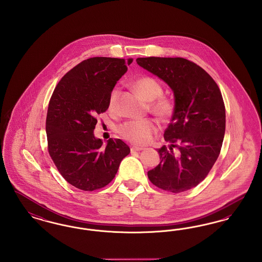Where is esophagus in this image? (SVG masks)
Returning <instances> with one entry per match:
<instances>
[{"instance_id":"esophagus-1","label":"esophagus","mask_w":262,"mask_h":262,"mask_svg":"<svg viewBox=\"0 0 262 262\" xmlns=\"http://www.w3.org/2000/svg\"><path fill=\"white\" fill-rule=\"evenodd\" d=\"M130 150H132V152H135V151H141V150H144V148H143V147H138V146H133V147L130 148Z\"/></svg>"}]
</instances>
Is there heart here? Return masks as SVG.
I'll return each mask as SVG.
<instances>
[{"mask_svg":"<svg viewBox=\"0 0 262 262\" xmlns=\"http://www.w3.org/2000/svg\"><path fill=\"white\" fill-rule=\"evenodd\" d=\"M133 85L145 99L150 101V112L161 121H169L173 117L176 111V102L172 97L163 94V85L158 79L147 75L141 76L134 81ZM119 95L120 90L113 88L108 100V107L111 111H116L118 108ZM158 129V122L155 119L147 118L125 122L119 126V134L132 143L146 145L152 141Z\"/></svg>","mask_w":262,"mask_h":262,"instance_id":"1","label":"heart"}]
</instances>
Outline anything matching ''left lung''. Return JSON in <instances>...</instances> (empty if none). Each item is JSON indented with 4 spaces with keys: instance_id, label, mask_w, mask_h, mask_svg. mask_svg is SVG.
Instances as JSON below:
<instances>
[{
    "instance_id": "left-lung-1",
    "label": "left lung",
    "mask_w": 262,
    "mask_h": 262,
    "mask_svg": "<svg viewBox=\"0 0 262 262\" xmlns=\"http://www.w3.org/2000/svg\"><path fill=\"white\" fill-rule=\"evenodd\" d=\"M137 62L172 88L176 102L164 133L170 147L157 149L161 161L147 172L148 179L174 193L196 187L210 172L222 147L226 113L221 91L210 75L187 59L148 57L137 58Z\"/></svg>"
}]
</instances>
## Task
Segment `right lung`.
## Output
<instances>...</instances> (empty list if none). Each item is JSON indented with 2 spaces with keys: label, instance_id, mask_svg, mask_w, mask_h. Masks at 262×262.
<instances>
[{
  "label": "right lung",
  "instance_id": "1",
  "mask_svg": "<svg viewBox=\"0 0 262 262\" xmlns=\"http://www.w3.org/2000/svg\"><path fill=\"white\" fill-rule=\"evenodd\" d=\"M133 61L90 58L69 71L54 89L46 118L48 152L62 178L76 188L92 191L107 186L130 152L119 138H110L103 147L93 130Z\"/></svg>",
  "mask_w": 262,
  "mask_h": 262
}]
</instances>
